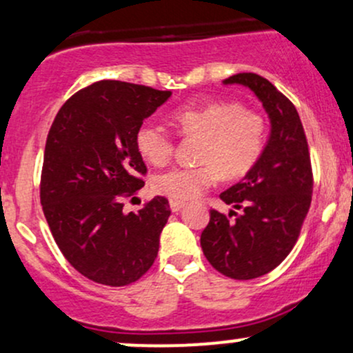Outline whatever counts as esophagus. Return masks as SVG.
<instances>
[{
	"instance_id": "34e87169",
	"label": "esophagus",
	"mask_w": 353,
	"mask_h": 353,
	"mask_svg": "<svg viewBox=\"0 0 353 353\" xmlns=\"http://www.w3.org/2000/svg\"><path fill=\"white\" fill-rule=\"evenodd\" d=\"M169 206H170V211L177 212V211H181V209H183L185 204L183 203V201H170Z\"/></svg>"
}]
</instances>
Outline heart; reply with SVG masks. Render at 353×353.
<instances>
[{"label":"heart","instance_id":"heart-1","mask_svg":"<svg viewBox=\"0 0 353 353\" xmlns=\"http://www.w3.org/2000/svg\"><path fill=\"white\" fill-rule=\"evenodd\" d=\"M184 135L203 137L197 165H176L154 176V189L176 201H191L218 181L239 179L256 165L265 149L266 125L256 112L233 102L185 103L172 114ZM135 147L147 162L161 165L174 152V139L164 125L145 120L135 130Z\"/></svg>","mask_w":353,"mask_h":353}]
</instances>
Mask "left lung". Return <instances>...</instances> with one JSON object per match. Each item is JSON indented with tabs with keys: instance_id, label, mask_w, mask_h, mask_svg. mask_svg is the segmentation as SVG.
<instances>
[{
	"instance_id": "obj_1",
	"label": "left lung",
	"mask_w": 353,
	"mask_h": 353,
	"mask_svg": "<svg viewBox=\"0 0 353 353\" xmlns=\"http://www.w3.org/2000/svg\"><path fill=\"white\" fill-rule=\"evenodd\" d=\"M223 85H243L261 102L270 134L253 169L219 197L234 221L212 209L201 234L204 256L224 276L253 280L288 256L312 203L313 179L307 137L295 105L256 73H238Z\"/></svg>"
}]
</instances>
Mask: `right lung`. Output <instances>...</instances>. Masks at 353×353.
<instances>
[{"mask_svg":"<svg viewBox=\"0 0 353 353\" xmlns=\"http://www.w3.org/2000/svg\"><path fill=\"white\" fill-rule=\"evenodd\" d=\"M172 95L145 85L102 80L58 110L45 145L40 199L70 265L100 285L137 281L157 258L170 209L154 197L123 212L122 196L144 185L135 130Z\"/></svg>","mask_w":353,"mask_h":353,"instance_id":"right-lung-1","label":"right lung"}]
</instances>
